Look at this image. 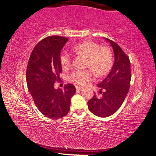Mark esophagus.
<instances>
[{
    "mask_svg": "<svg viewBox=\"0 0 156 156\" xmlns=\"http://www.w3.org/2000/svg\"><path fill=\"white\" fill-rule=\"evenodd\" d=\"M82 89H83V88L81 87H78V86L76 87V90H77V91H78V92L81 91Z\"/></svg>",
    "mask_w": 156,
    "mask_h": 156,
    "instance_id": "esophagus-1",
    "label": "esophagus"
}]
</instances>
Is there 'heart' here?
I'll list each match as a JSON object with an SVG mask.
<instances>
[{"mask_svg":"<svg viewBox=\"0 0 156 156\" xmlns=\"http://www.w3.org/2000/svg\"><path fill=\"white\" fill-rule=\"evenodd\" d=\"M72 50L75 53L88 57L87 67L92 68L98 76H103L109 72L112 66V56L111 50L101 47L96 42L85 41L75 45ZM60 62L64 69L68 68L72 63V55L66 51L61 52ZM94 73L91 69L75 70L69 75V80L80 86L85 85L94 79Z\"/></svg>","mask_w":156,"mask_h":156,"instance_id":"obj_1","label":"heart"}]
</instances>
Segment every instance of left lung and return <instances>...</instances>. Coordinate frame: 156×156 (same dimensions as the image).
<instances>
[{
	"label": "left lung",
	"instance_id": "left-lung-1",
	"mask_svg": "<svg viewBox=\"0 0 156 156\" xmlns=\"http://www.w3.org/2000/svg\"><path fill=\"white\" fill-rule=\"evenodd\" d=\"M109 42L115 53V62L109 73L98 87L101 89V98L94 94L88 101L89 110L100 117H108L116 112L123 103L129 92L131 81V68L129 57L115 41ZM104 89V92H101Z\"/></svg>",
	"mask_w": 156,
	"mask_h": 156
}]
</instances>
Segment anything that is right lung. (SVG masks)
Segmentation results:
<instances>
[{"label":"right lung","mask_w":156,"mask_h":156,"mask_svg":"<svg viewBox=\"0 0 156 156\" xmlns=\"http://www.w3.org/2000/svg\"><path fill=\"white\" fill-rule=\"evenodd\" d=\"M68 38L60 36H48L41 40L32 51L28 62L27 87L36 106L42 114L51 119H61L69 111L71 98L76 89L68 84L64 90L56 89L62 72L60 55Z\"/></svg>","instance_id":"obj_1"}]
</instances>
